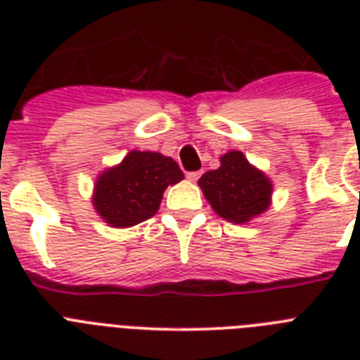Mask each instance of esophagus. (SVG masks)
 Returning a JSON list of instances; mask_svg holds the SVG:
<instances>
[{
    "instance_id": "34e87169",
    "label": "esophagus",
    "mask_w": 360,
    "mask_h": 360,
    "mask_svg": "<svg viewBox=\"0 0 360 360\" xmlns=\"http://www.w3.org/2000/svg\"><path fill=\"white\" fill-rule=\"evenodd\" d=\"M200 175H202V172H188V174H186V179L192 181V183H196V181L200 179Z\"/></svg>"
}]
</instances>
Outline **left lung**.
I'll return each mask as SVG.
<instances>
[{
  "label": "left lung",
  "mask_w": 360,
  "mask_h": 360,
  "mask_svg": "<svg viewBox=\"0 0 360 360\" xmlns=\"http://www.w3.org/2000/svg\"><path fill=\"white\" fill-rule=\"evenodd\" d=\"M198 185L214 213L233 224L250 222L271 205L273 183L240 151L222 155L220 168L205 172Z\"/></svg>",
  "instance_id": "1"
}]
</instances>
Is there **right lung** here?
Returning <instances> with one entry per match:
<instances>
[{
	"label": "right lung",
	"mask_w": 360,
	"mask_h": 360,
	"mask_svg": "<svg viewBox=\"0 0 360 360\" xmlns=\"http://www.w3.org/2000/svg\"><path fill=\"white\" fill-rule=\"evenodd\" d=\"M183 177L174 158L153 151H130L123 162L98 175L93 207L112 228H130L151 219L168 185Z\"/></svg>",
	"instance_id": "add662e5"
}]
</instances>
